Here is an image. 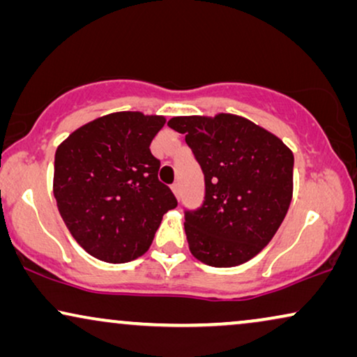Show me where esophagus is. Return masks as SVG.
Here are the masks:
<instances>
[{
    "mask_svg": "<svg viewBox=\"0 0 357 357\" xmlns=\"http://www.w3.org/2000/svg\"><path fill=\"white\" fill-rule=\"evenodd\" d=\"M170 188H172V192H174L175 197L178 198V197H180V183H174Z\"/></svg>",
    "mask_w": 357,
    "mask_h": 357,
    "instance_id": "1",
    "label": "esophagus"
}]
</instances>
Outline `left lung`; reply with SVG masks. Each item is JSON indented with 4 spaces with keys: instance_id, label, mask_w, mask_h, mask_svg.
Listing matches in <instances>:
<instances>
[{
    "instance_id": "8db88e82",
    "label": "left lung",
    "mask_w": 357,
    "mask_h": 357,
    "mask_svg": "<svg viewBox=\"0 0 357 357\" xmlns=\"http://www.w3.org/2000/svg\"><path fill=\"white\" fill-rule=\"evenodd\" d=\"M204 174V203L185 213L192 255L216 268L258 255L280 229L292 199V151L243 116H174Z\"/></svg>"
}]
</instances>
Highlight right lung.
<instances>
[{
  "mask_svg": "<svg viewBox=\"0 0 357 357\" xmlns=\"http://www.w3.org/2000/svg\"><path fill=\"white\" fill-rule=\"evenodd\" d=\"M164 125L162 115L115 112L82 125L56 148L58 211L97 260L128 263L144 255L164 214L177 206L149 149Z\"/></svg>",
  "mask_w": 357,
  "mask_h": 357,
  "instance_id": "right-lung-1",
  "label": "right lung"
}]
</instances>
